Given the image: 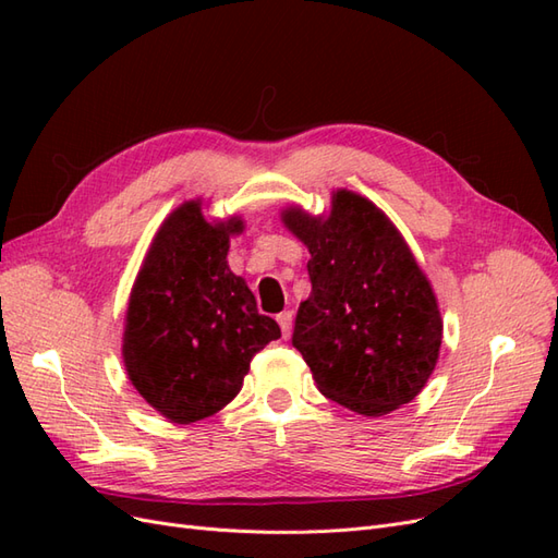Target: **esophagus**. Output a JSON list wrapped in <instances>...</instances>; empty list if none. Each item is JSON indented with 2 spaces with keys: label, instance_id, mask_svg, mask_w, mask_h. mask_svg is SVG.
I'll return each instance as SVG.
<instances>
[{
  "label": "esophagus",
  "instance_id": "esophagus-1",
  "mask_svg": "<svg viewBox=\"0 0 558 558\" xmlns=\"http://www.w3.org/2000/svg\"><path fill=\"white\" fill-rule=\"evenodd\" d=\"M277 320H279V326H281L283 340H286V337H291V330H293V312H281V314L277 316Z\"/></svg>",
  "mask_w": 558,
  "mask_h": 558
}]
</instances>
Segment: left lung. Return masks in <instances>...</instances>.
Returning <instances> with one entry per match:
<instances>
[{
	"instance_id": "8db88e82",
	"label": "left lung",
	"mask_w": 558,
	"mask_h": 558,
	"mask_svg": "<svg viewBox=\"0 0 558 558\" xmlns=\"http://www.w3.org/2000/svg\"><path fill=\"white\" fill-rule=\"evenodd\" d=\"M281 221L312 253V293L300 302L293 347L318 391L365 416L414 400L440 359L442 316L391 218L340 189L328 214L286 207Z\"/></svg>"
}]
</instances>
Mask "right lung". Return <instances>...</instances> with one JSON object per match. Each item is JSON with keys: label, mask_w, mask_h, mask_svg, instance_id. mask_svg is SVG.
<instances>
[{"label": "right lung", "mask_w": 558, "mask_h": 558, "mask_svg": "<svg viewBox=\"0 0 558 558\" xmlns=\"http://www.w3.org/2000/svg\"><path fill=\"white\" fill-rule=\"evenodd\" d=\"M242 216L207 221L202 202L179 205L158 228L134 279L123 363L140 396L172 424H195L240 393L251 359L281 330L228 267Z\"/></svg>", "instance_id": "add662e5"}]
</instances>
